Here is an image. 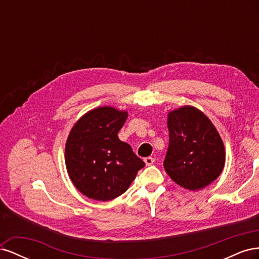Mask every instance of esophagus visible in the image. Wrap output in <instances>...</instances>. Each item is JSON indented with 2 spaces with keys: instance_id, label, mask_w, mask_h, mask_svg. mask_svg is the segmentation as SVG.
I'll use <instances>...</instances> for the list:
<instances>
[{
  "instance_id": "34e87169",
  "label": "esophagus",
  "mask_w": 259,
  "mask_h": 259,
  "mask_svg": "<svg viewBox=\"0 0 259 259\" xmlns=\"http://www.w3.org/2000/svg\"><path fill=\"white\" fill-rule=\"evenodd\" d=\"M144 161L146 163V165H151V164H153V162H154V159L152 158V156H147Z\"/></svg>"
}]
</instances>
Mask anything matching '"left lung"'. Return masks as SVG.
I'll return each instance as SVG.
<instances>
[{
	"mask_svg": "<svg viewBox=\"0 0 259 259\" xmlns=\"http://www.w3.org/2000/svg\"><path fill=\"white\" fill-rule=\"evenodd\" d=\"M169 144L164 168L188 190L203 189L218 178L225 166L224 143L208 117L192 106L168 113Z\"/></svg>",
	"mask_w": 259,
	"mask_h": 259,
	"instance_id": "1",
	"label": "left lung"
}]
</instances>
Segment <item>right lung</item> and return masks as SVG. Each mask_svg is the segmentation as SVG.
Listing matches in <instances>:
<instances>
[{"instance_id": "1", "label": "right lung", "mask_w": 259, "mask_h": 259, "mask_svg": "<svg viewBox=\"0 0 259 259\" xmlns=\"http://www.w3.org/2000/svg\"><path fill=\"white\" fill-rule=\"evenodd\" d=\"M126 111L99 107L85 113L68 136L65 160L76 189L97 201H110L128 189L145 162L117 133Z\"/></svg>"}]
</instances>
